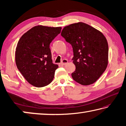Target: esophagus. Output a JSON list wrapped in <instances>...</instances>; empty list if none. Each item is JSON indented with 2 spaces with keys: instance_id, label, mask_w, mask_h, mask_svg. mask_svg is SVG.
<instances>
[{
  "instance_id": "esophagus-1",
  "label": "esophagus",
  "mask_w": 126,
  "mask_h": 126,
  "mask_svg": "<svg viewBox=\"0 0 126 126\" xmlns=\"http://www.w3.org/2000/svg\"><path fill=\"white\" fill-rule=\"evenodd\" d=\"M68 60H67V59H63V60L62 61V62H61V64L62 65H65L66 64H67V63H68Z\"/></svg>"
}]
</instances>
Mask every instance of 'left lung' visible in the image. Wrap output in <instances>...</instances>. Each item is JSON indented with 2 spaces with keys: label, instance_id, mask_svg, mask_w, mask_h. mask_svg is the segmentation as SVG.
I'll return each instance as SVG.
<instances>
[{
  "label": "left lung",
  "instance_id": "8db88e82",
  "mask_svg": "<svg viewBox=\"0 0 126 126\" xmlns=\"http://www.w3.org/2000/svg\"><path fill=\"white\" fill-rule=\"evenodd\" d=\"M61 35L72 46L76 71L73 79L83 86L94 83L105 71L108 62V45L101 32L82 22L63 29Z\"/></svg>",
  "mask_w": 126,
  "mask_h": 126
}]
</instances>
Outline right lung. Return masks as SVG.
<instances>
[{"mask_svg": "<svg viewBox=\"0 0 126 126\" xmlns=\"http://www.w3.org/2000/svg\"><path fill=\"white\" fill-rule=\"evenodd\" d=\"M61 27L37 25L29 29L18 41L16 63L28 82L43 87L52 82L58 67L53 63L50 43L61 32Z\"/></svg>", "mask_w": 126, "mask_h": 126, "instance_id": "add662e5", "label": "right lung"}]
</instances>
